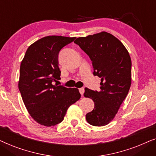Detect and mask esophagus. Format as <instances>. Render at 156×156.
Returning a JSON list of instances; mask_svg holds the SVG:
<instances>
[{"mask_svg": "<svg viewBox=\"0 0 156 156\" xmlns=\"http://www.w3.org/2000/svg\"><path fill=\"white\" fill-rule=\"evenodd\" d=\"M84 91H85V90H84V88H83V87H81V88H79V92H80V93L81 94V95H83V93H84Z\"/></svg>", "mask_w": 156, "mask_h": 156, "instance_id": "34e87169", "label": "esophagus"}]
</instances>
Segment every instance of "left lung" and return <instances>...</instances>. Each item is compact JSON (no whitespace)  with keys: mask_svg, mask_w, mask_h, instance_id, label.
<instances>
[{"mask_svg":"<svg viewBox=\"0 0 156 156\" xmlns=\"http://www.w3.org/2000/svg\"><path fill=\"white\" fill-rule=\"evenodd\" d=\"M74 42L93 61L94 76L101 78L100 91L85 88V97L95 103L85 119L93 126H105L115 118L130 89V55L117 37L106 32L78 37Z\"/></svg>","mask_w":156,"mask_h":156,"instance_id":"obj_1","label":"left lung"}]
</instances>
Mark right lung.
Here are the masks:
<instances>
[{"mask_svg": "<svg viewBox=\"0 0 156 156\" xmlns=\"http://www.w3.org/2000/svg\"><path fill=\"white\" fill-rule=\"evenodd\" d=\"M75 39L56 35L41 38L28 47L21 62L19 90L30 116L43 126L61 123L69 107L81 97L77 88L52 84L61 79L59 51Z\"/></svg>", "mask_w": 156, "mask_h": 156, "instance_id": "right-lung-1", "label": "right lung"}]
</instances>
